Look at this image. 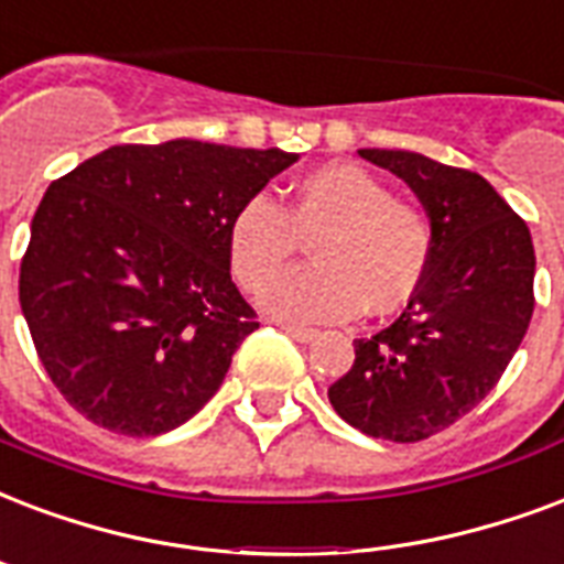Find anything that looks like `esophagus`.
Segmentation results:
<instances>
[{
    "instance_id": "34e87169",
    "label": "esophagus",
    "mask_w": 564,
    "mask_h": 564,
    "mask_svg": "<svg viewBox=\"0 0 564 564\" xmlns=\"http://www.w3.org/2000/svg\"><path fill=\"white\" fill-rule=\"evenodd\" d=\"M283 334H286V337L295 339V343H313V339L319 337L316 330H311V328H295V325H283Z\"/></svg>"
}]
</instances>
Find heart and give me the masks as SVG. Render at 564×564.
Listing matches in <instances>:
<instances>
[{
	"mask_svg": "<svg viewBox=\"0 0 564 564\" xmlns=\"http://www.w3.org/2000/svg\"><path fill=\"white\" fill-rule=\"evenodd\" d=\"M313 235L317 265L275 279ZM227 257L248 290L275 279L260 292L272 319L328 325L364 304L390 313L414 299L432 260V225L367 167L328 162L301 174L283 206L248 197L227 225Z\"/></svg>",
	"mask_w": 564,
	"mask_h": 564,
	"instance_id": "obj_1",
	"label": "heart"
}]
</instances>
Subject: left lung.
<instances>
[{
  "label": "left lung",
  "instance_id": "left-lung-1",
  "mask_svg": "<svg viewBox=\"0 0 564 564\" xmlns=\"http://www.w3.org/2000/svg\"><path fill=\"white\" fill-rule=\"evenodd\" d=\"M397 174L432 225V260L393 325L355 339V364L328 387L334 411L369 437L414 444L470 414L530 328V227L494 186L411 150L364 148Z\"/></svg>",
  "mask_w": 564,
  "mask_h": 564
}]
</instances>
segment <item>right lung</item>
<instances>
[{"label": "right lung", "instance_id": "obj_1", "mask_svg": "<svg viewBox=\"0 0 564 564\" xmlns=\"http://www.w3.org/2000/svg\"><path fill=\"white\" fill-rule=\"evenodd\" d=\"M299 153L213 141L118 144L46 188L20 307L53 384L91 423L165 435L195 416L257 328L227 225Z\"/></svg>", "mask_w": 564, "mask_h": 564}]
</instances>
